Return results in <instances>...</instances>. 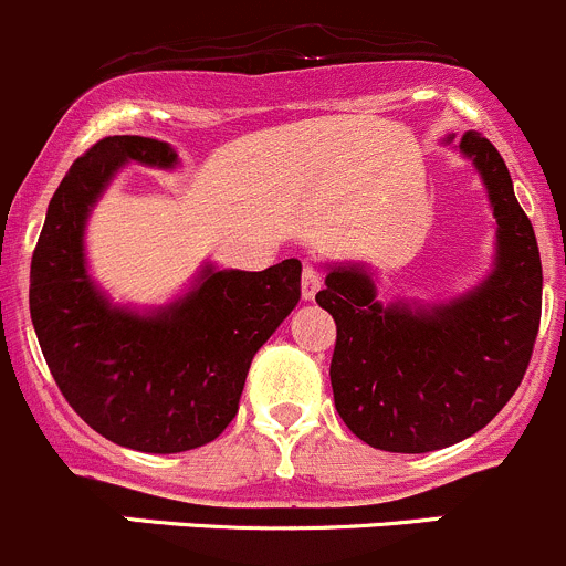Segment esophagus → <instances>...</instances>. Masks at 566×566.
I'll return each mask as SVG.
<instances>
[{
  "mask_svg": "<svg viewBox=\"0 0 566 566\" xmlns=\"http://www.w3.org/2000/svg\"><path fill=\"white\" fill-rule=\"evenodd\" d=\"M318 289H322V272L305 264V270H302V300H313Z\"/></svg>",
  "mask_w": 566,
  "mask_h": 566,
  "instance_id": "1",
  "label": "esophagus"
}]
</instances>
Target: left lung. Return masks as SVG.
Segmentation results:
<instances>
[{"instance_id":"obj_1","label":"left lung","mask_w":566,"mask_h":566,"mask_svg":"<svg viewBox=\"0 0 566 566\" xmlns=\"http://www.w3.org/2000/svg\"><path fill=\"white\" fill-rule=\"evenodd\" d=\"M454 143V137H446ZM495 214V266L475 289L438 305L377 302L363 266H329L316 302L335 318L329 363L335 410L363 443L427 454L484 429L523 382L542 316L534 228L495 145L465 132Z\"/></svg>"}]
</instances>
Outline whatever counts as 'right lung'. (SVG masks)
<instances>
[{
    "mask_svg": "<svg viewBox=\"0 0 566 566\" xmlns=\"http://www.w3.org/2000/svg\"><path fill=\"white\" fill-rule=\"evenodd\" d=\"M128 161L170 170L178 154L159 139L117 134L71 165L32 253V327L87 427L126 449L178 454L233 421L255 352L300 302L302 264L285 259L264 272L206 264L170 305L145 313L112 305L87 275L85 226Z\"/></svg>",
    "mask_w": 566,
    "mask_h": 566,
    "instance_id": "obj_1",
    "label": "right lung"
}]
</instances>
